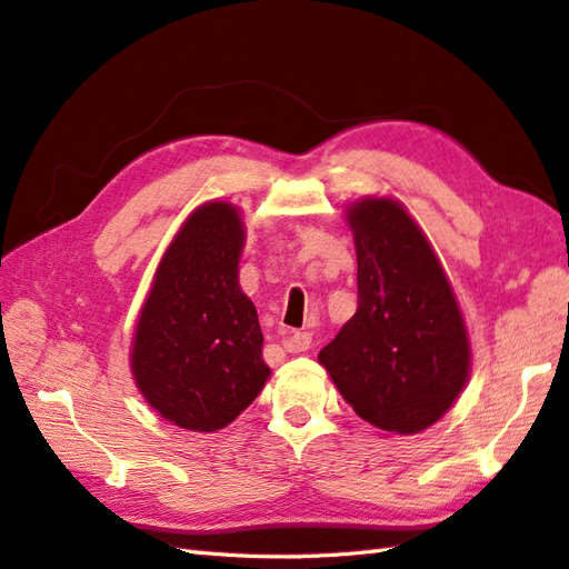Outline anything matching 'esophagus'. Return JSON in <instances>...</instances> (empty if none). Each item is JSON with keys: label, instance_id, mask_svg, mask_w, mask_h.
Masks as SVG:
<instances>
[{"label": "esophagus", "instance_id": "1", "mask_svg": "<svg viewBox=\"0 0 569 569\" xmlns=\"http://www.w3.org/2000/svg\"><path fill=\"white\" fill-rule=\"evenodd\" d=\"M283 348L288 353H305L308 348H312V333L308 331H290L286 341H283Z\"/></svg>", "mask_w": 569, "mask_h": 569}]
</instances>
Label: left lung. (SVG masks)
Listing matches in <instances>:
<instances>
[{
  "mask_svg": "<svg viewBox=\"0 0 569 569\" xmlns=\"http://www.w3.org/2000/svg\"><path fill=\"white\" fill-rule=\"evenodd\" d=\"M358 310L319 351L370 426L411 435L440 420L469 377V339L423 230L391 199L351 207Z\"/></svg>",
  "mask_w": 569,
  "mask_h": 569,
  "instance_id": "8db88e82",
  "label": "left lung"
}]
</instances>
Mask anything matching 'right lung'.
I'll use <instances>...</instances> for the list:
<instances>
[{
  "instance_id": "obj_1",
  "label": "right lung",
  "mask_w": 569,
  "mask_h": 569,
  "mask_svg": "<svg viewBox=\"0 0 569 569\" xmlns=\"http://www.w3.org/2000/svg\"><path fill=\"white\" fill-rule=\"evenodd\" d=\"M242 240L230 203H203L168 247L139 317L134 380L184 430L226 428L269 377L257 310L238 283Z\"/></svg>"
}]
</instances>
